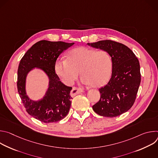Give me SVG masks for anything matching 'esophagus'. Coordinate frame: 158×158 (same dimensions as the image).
<instances>
[{"label":"esophagus","instance_id":"obj_1","mask_svg":"<svg viewBox=\"0 0 158 158\" xmlns=\"http://www.w3.org/2000/svg\"><path fill=\"white\" fill-rule=\"evenodd\" d=\"M84 90L82 89H79V88H77V87H73L72 91H71V96L74 97L76 95L81 93H83Z\"/></svg>","mask_w":158,"mask_h":158}]
</instances>
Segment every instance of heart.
Instances as JSON below:
<instances>
[{"mask_svg": "<svg viewBox=\"0 0 158 158\" xmlns=\"http://www.w3.org/2000/svg\"><path fill=\"white\" fill-rule=\"evenodd\" d=\"M112 67L109 54L85 47L72 49L67 58H59L55 64V71L62 81L71 85L80 74L81 82L98 87L109 79Z\"/></svg>", "mask_w": 158, "mask_h": 158, "instance_id": "heart-1", "label": "heart"}]
</instances>
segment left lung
Returning a JSON list of instances; mask_svg holds the SVG:
<instances>
[{
    "label": "left lung",
    "instance_id": "1",
    "mask_svg": "<svg viewBox=\"0 0 158 158\" xmlns=\"http://www.w3.org/2000/svg\"><path fill=\"white\" fill-rule=\"evenodd\" d=\"M87 44L107 51L112 62L111 77L99 89L100 100L93 109L103 117L120 116L131 109L136 99L141 82L139 60L129 48L115 41L105 40Z\"/></svg>",
    "mask_w": 158,
    "mask_h": 158
}]
</instances>
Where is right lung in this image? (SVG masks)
Instances as JSON below:
<instances>
[{
  "instance_id": "right-lung-1",
  "label": "right lung",
  "mask_w": 158,
  "mask_h": 158,
  "mask_svg": "<svg viewBox=\"0 0 158 158\" xmlns=\"http://www.w3.org/2000/svg\"><path fill=\"white\" fill-rule=\"evenodd\" d=\"M74 44L45 40L39 41L26 52L19 63L17 84L19 94L28 114L42 123L58 122L69 111L72 87L60 81L55 73V64L59 55ZM35 69L44 72L49 80L46 94L37 101L30 98L26 91L27 75Z\"/></svg>"
}]
</instances>
